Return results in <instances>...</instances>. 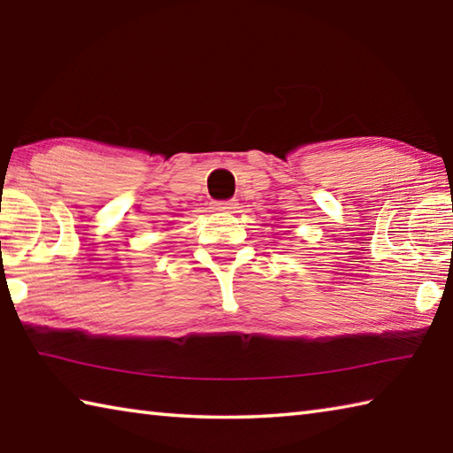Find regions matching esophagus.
Here are the masks:
<instances>
[{
	"label": "esophagus",
	"instance_id": "obj_1",
	"mask_svg": "<svg viewBox=\"0 0 453 453\" xmlns=\"http://www.w3.org/2000/svg\"><path fill=\"white\" fill-rule=\"evenodd\" d=\"M237 208L235 200H226V202H213V210L216 211H234Z\"/></svg>",
	"mask_w": 453,
	"mask_h": 453
}]
</instances>
